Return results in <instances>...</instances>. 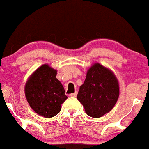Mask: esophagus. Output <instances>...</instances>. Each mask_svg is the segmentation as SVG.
I'll use <instances>...</instances> for the list:
<instances>
[{"instance_id":"1","label":"esophagus","mask_w":149,"mask_h":149,"mask_svg":"<svg viewBox=\"0 0 149 149\" xmlns=\"http://www.w3.org/2000/svg\"><path fill=\"white\" fill-rule=\"evenodd\" d=\"M76 95H77V92H75V93H71V94H70V96L71 97H76Z\"/></svg>"}]
</instances>
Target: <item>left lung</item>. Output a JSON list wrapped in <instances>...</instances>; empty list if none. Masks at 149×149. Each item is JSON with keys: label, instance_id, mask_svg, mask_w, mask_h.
Here are the masks:
<instances>
[{"label": "left lung", "instance_id": "obj_1", "mask_svg": "<svg viewBox=\"0 0 149 149\" xmlns=\"http://www.w3.org/2000/svg\"><path fill=\"white\" fill-rule=\"evenodd\" d=\"M118 95L119 86L115 75L101 64L95 63L87 71L77 98L89 116L99 118L111 110Z\"/></svg>", "mask_w": 149, "mask_h": 149}]
</instances>
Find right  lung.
<instances>
[{"mask_svg":"<svg viewBox=\"0 0 149 149\" xmlns=\"http://www.w3.org/2000/svg\"><path fill=\"white\" fill-rule=\"evenodd\" d=\"M56 74V70L44 64L31 75L25 87V94L30 106L45 118L57 115L67 98Z\"/></svg>","mask_w":149,"mask_h":149,"instance_id":"add662e5","label":"right lung"}]
</instances>
